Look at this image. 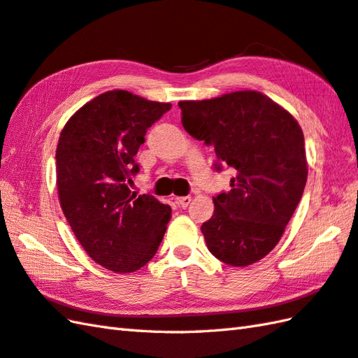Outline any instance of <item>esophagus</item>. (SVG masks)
<instances>
[{
	"label": "esophagus",
	"mask_w": 358,
	"mask_h": 358,
	"mask_svg": "<svg viewBox=\"0 0 358 358\" xmlns=\"http://www.w3.org/2000/svg\"><path fill=\"white\" fill-rule=\"evenodd\" d=\"M190 201H192V196H177L176 198V203L182 207V209H186V207L190 204Z\"/></svg>",
	"instance_id": "esophagus-1"
}]
</instances>
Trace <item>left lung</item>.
Masks as SVG:
<instances>
[{"label":"left lung","mask_w":358,"mask_h":358,"mask_svg":"<svg viewBox=\"0 0 358 358\" xmlns=\"http://www.w3.org/2000/svg\"><path fill=\"white\" fill-rule=\"evenodd\" d=\"M181 123L213 146L215 169H235L229 192L213 196L201 231L224 264L245 267L267 256L301 201L308 176L303 132L284 108L259 91H236L210 101H182Z\"/></svg>","instance_id":"1"}]
</instances>
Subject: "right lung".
I'll return each mask as SVG.
<instances>
[{"mask_svg": "<svg viewBox=\"0 0 358 358\" xmlns=\"http://www.w3.org/2000/svg\"><path fill=\"white\" fill-rule=\"evenodd\" d=\"M171 106L106 91L71 115L57 141L62 212L88 256L111 271L131 273L151 261L171 220L168 204L129 189L146 131Z\"/></svg>", "mask_w": 358, "mask_h": 358, "instance_id": "1", "label": "right lung"}]
</instances>
